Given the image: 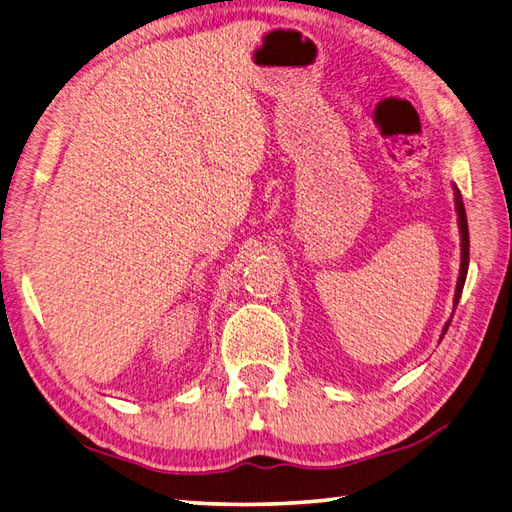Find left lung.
<instances>
[{"mask_svg":"<svg viewBox=\"0 0 512 512\" xmlns=\"http://www.w3.org/2000/svg\"><path fill=\"white\" fill-rule=\"evenodd\" d=\"M456 209H458V225H461V246H463V257H461V277H458V283H456V294H454V307L458 305V298H461L463 294V285H465V277H467V266H469V229H467V216H465V205H463V199L461 194H458L456 190ZM450 324H445L443 333L448 331Z\"/></svg>","mask_w":512,"mask_h":512,"instance_id":"8db88e82","label":"left lung"}]
</instances>
